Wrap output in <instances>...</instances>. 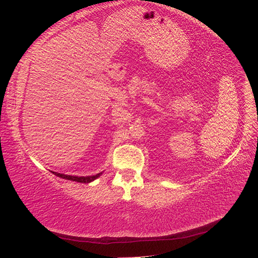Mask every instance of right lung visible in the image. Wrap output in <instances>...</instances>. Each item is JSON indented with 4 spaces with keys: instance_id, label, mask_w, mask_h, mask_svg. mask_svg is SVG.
Masks as SVG:
<instances>
[{
    "instance_id": "add662e5",
    "label": "right lung",
    "mask_w": 258,
    "mask_h": 258,
    "mask_svg": "<svg viewBox=\"0 0 258 258\" xmlns=\"http://www.w3.org/2000/svg\"><path fill=\"white\" fill-rule=\"evenodd\" d=\"M51 172L59 177L70 179V181H73V182H79V183H90L92 181H95L96 178H98L101 174H102V172H100L96 175H90V176H74V175H68V174H63V173L53 172V171H51Z\"/></svg>"
}]
</instances>
